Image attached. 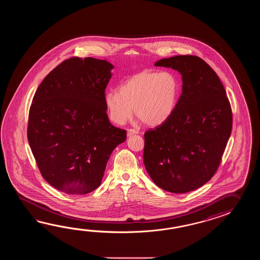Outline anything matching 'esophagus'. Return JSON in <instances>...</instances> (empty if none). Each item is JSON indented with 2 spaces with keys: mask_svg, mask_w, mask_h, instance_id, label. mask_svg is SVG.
<instances>
[{
  "mask_svg": "<svg viewBox=\"0 0 260 260\" xmlns=\"http://www.w3.org/2000/svg\"><path fill=\"white\" fill-rule=\"evenodd\" d=\"M137 134H138V131L136 129H128L127 130L128 137H131L133 135H137Z\"/></svg>",
  "mask_w": 260,
  "mask_h": 260,
  "instance_id": "obj_1",
  "label": "esophagus"
}]
</instances>
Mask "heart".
Segmentation results:
<instances>
[{
  "instance_id": "1",
  "label": "heart",
  "mask_w": 260,
  "mask_h": 260,
  "mask_svg": "<svg viewBox=\"0 0 260 260\" xmlns=\"http://www.w3.org/2000/svg\"><path fill=\"white\" fill-rule=\"evenodd\" d=\"M179 82L171 72L143 71L128 78L118 91L104 95L106 111L111 122L123 124L136 115L155 126L169 119L177 107Z\"/></svg>"
}]
</instances>
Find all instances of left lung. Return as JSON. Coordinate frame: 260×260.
I'll list each match as a JSON object with an SVG mask.
<instances>
[{
	"instance_id": "obj_1",
	"label": "left lung",
	"mask_w": 260,
	"mask_h": 260,
	"mask_svg": "<svg viewBox=\"0 0 260 260\" xmlns=\"http://www.w3.org/2000/svg\"><path fill=\"white\" fill-rule=\"evenodd\" d=\"M154 65L181 74L182 94L170 118L145 133L144 165L158 187L186 193L217 170L232 133V108L219 78L199 56L175 55Z\"/></svg>"
}]
</instances>
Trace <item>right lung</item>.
<instances>
[{"label": "right lung", "mask_w": 260, "mask_h": 260, "mask_svg": "<svg viewBox=\"0 0 260 260\" xmlns=\"http://www.w3.org/2000/svg\"><path fill=\"white\" fill-rule=\"evenodd\" d=\"M112 69L108 61L72 57L50 72L34 94L28 143L43 177L65 193L99 188L113 149L126 139L106 111Z\"/></svg>", "instance_id": "1"}]
</instances>
